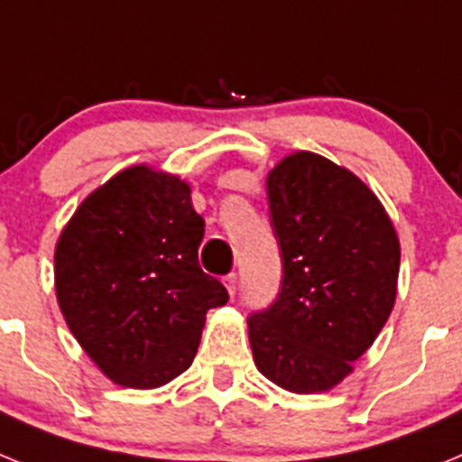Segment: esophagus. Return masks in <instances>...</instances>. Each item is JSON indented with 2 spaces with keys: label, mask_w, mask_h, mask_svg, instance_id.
<instances>
[{
  "label": "esophagus",
  "mask_w": 462,
  "mask_h": 462,
  "mask_svg": "<svg viewBox=\"0 0 462 462\" xmlns=\"http://www.w3.org/2000/svg\"><path fill=\"white\" fill-rule=\"evenodd\" d=\"M224 284H226L228 293L234 296V293L238 291V273H228V275L224 277Z\"/></svg>",
  "instance_id": "1"
}]
</instances>
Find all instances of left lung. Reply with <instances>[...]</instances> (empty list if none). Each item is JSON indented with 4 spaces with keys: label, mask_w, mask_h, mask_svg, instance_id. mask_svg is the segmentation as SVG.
Here are the masks:
<instances>
[{
    "label": "left lung",
    "mask_w": 462,
    "mask_h": 462,
    "mask_svg": "<svg viewBox=\"0 0 462 462\" xmlns=\"http://www.w3.org/2000/svg\"><path fill=\"white\" fill-rule=\"evenodd\" d=\"M266 187L282 284L247 319L252 354L282 389L319 393L352 373L389 319L398 236L368 185L321 154H289Z\"/></svg>",
    "instance_id": "1"
}]
</instances>
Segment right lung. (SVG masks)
Listing matches in <instances>:
<instances>
[{
    "instance_id": "add662e5",
    "label": "right lung",
    "mask_w": 462,
    "mask_h": 462,
    "mask_svg": "<svg viewBox=\"0 0 462 462\" xmlns=\"http://www.w3.org/2000/svg\"><path fill=\"white\" fill-rule=\"evenodd\" d=\"M178 175L132 166L94 189L55 247V291L101 373L157 389L191 365L206 312L228 300L199 266L203 217Z\"/></svg>"
}]
</instances>
